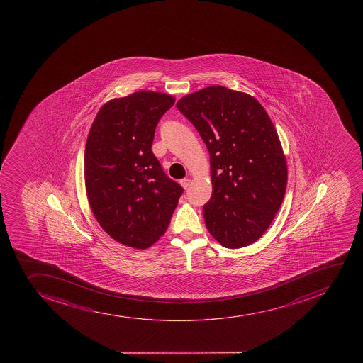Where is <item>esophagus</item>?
<instances>
[{"mask_svg":"<svg viewBox=\"0 0 363 363\" xmlns=\"http://www.w3.org/2000/svg\"><path fill=\"white\" fill-rule=\"evenodd\" d=\"M179 184L181 186L184 188V189H187L189 187V184H191V179H182L179 181Z\"/></svg>","mask_w":363,"mask_h":363,"instance_id":"1","label":"esophagus"}]
</instances>
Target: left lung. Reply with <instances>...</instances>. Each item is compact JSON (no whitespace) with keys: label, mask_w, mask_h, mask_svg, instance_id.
<instances>
[{"label":"left lung","mask_w":363,"mask_h":363,"mask_svg":"<svg viewBox=\"0 0 363 363\" xmlns=\"http://www.w3.org/2000/svg\"><path fill=\"white\" fill-rule=\"evenodd\" d=\"M176 108L211 156L213 193L203 206L209 233L227 248L253 244L286 191V160L272 121L255 98L220 85L181 98Z\"/></svg>","instance_id":"1"}]
</instances>
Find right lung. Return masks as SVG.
Instances as JSON below:
<instances>
[{"mask_svg": "<svg viewBox=\"0 0 363 363\" xmlns=\"http://www.w3.org/2000/svg\"><path fill=\"white\" fill-rule=\"evenodd\" d=\"M169 94L137 91L101 106L85 147L87 199L98 223L129 247H150L164 234L184 188L169 179L151 145Z\"/></svg>", "mask_w": 363, "mask_h": 363, "instance_id": "1", "label": "right lung"}]
</instances>
